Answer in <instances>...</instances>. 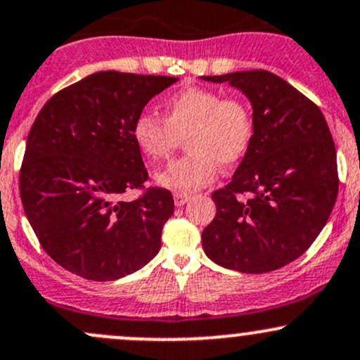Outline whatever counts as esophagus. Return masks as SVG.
Wrapping results in <instances>:
<instances>
[{"mask_svg": "<svg viewBox=\"0 0 360 360\" xmlns=\"http://www.w3.org/2000/svg\"><path fill=\"white\" fill-rule=\"evenodd\" d=\"M189 198H191V195H188V193H174V203H176V207H183L184 203H188Z\"/></svg>", "mask_w": 360, "mask_h": 360, "instance_id": "obj_1", "label": "esophagus"}]
</instances>
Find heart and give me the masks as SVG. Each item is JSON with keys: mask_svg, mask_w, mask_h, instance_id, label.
Listing matches in <instances>:
<instances>
[{"mask_svg": "<svg viewBox=\"0 0 360 360\" xmlns=\"http://www.w3.org/2000/svg\"><path fill=\"white\" fill-rule=\"evenodd\" d=\"M164 120L153 114H138L131 136L141 155L152 164L169 159L172 150L186 138L189 152L157 174L160 186L177 193L207 186L225 167L239 164L255 140L256 122L250 102L240 96H225L219 90L191 86L164 102Z\"/></svg>", "mask_w": 360, "mask_h": 360, "instance_id": "obj_1", "label": "heart"}]
</instances>
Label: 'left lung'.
Instances as JSON below:
<instances>
[{
    "label": "left lung",
    "instance_id": "left-lung-1",
    "mask_svg": "<svg viewBox=\"0 0 360 360\" xmlns=\"http://www.w3.org/2000/svg\"><path fill=\"white\" fill-rule=\"evenodd\" d=\"M203 80L243 90L256 122L232 181L212 193L217 213L201 232L203 250L212 262L243 274L278 270L309 250L335 207L338 171L330 128L311 98L271 71Z\"/></svg>",
    "mask_w": 360,
    "mask_h": 360
}]
</instances>
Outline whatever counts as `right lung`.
I'll return each mask as SVG.
<instances>
[{
    "mask_svg": "<svg viewBox=\"0 0 360 360\" xmlns=\"http://www.w3.org/2000/svg\"><path fill=\"white\" fill-rule=\"evenodd\" d=\"M174 77L98 71L54 94L35 117L20 167V198L44 251L65 270L108 282L145 266L174 212L150 186L131 124ZM131 188L133 202L120 196Z\"/></svg>",
    "mask_w": 360,
    "mask_h": 360,
    "instance_id": "1",
    "label": "right lung"
}]
</instances>
